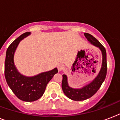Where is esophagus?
<instances>
[{"instance_id":"esophagus-1","label":"esophagus","mask_w":120,"mask_h":120,"mask_svg":"<svg viewBox=\"0 0 120 120\" xmlns=\"http://www.w3.org/2000/svg\"><path fill=\"white\" fill-rule=\"evenodd\" d=\"M64 64H59L57 66V69H58V70H59V71H63V69H64Z\"/></svg>"}]
</instances>
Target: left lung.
<instances>
[{
	"label": "left lung",
	"instance_id": "1",
	"mask_svg": "<svg viewBox=\"0 0 120 120\" xmlns=\"http://www.w3.org/2000/svg\"><path fill=\"white\" fill-rule=\"evenodd\" d=\"M84 34L90 43L96 47H99L100 49L101 50L102 56H103L102 66L100 73L98 76L96 77L95 79L90 83L79 89H74V88L69 87L68 85V82L67 76L65 75H63L62 89H63V92L68 98L74 101H82L93 96L98 91V90L100 89L101 84H103V82L106 78V73H107L106 52L105 48L92 35L88 33H84Z\"/></svg>",
	"mask_w": 120,
	"mask_h": 120
}]
</instances>
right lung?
<instances>
[{
    "mask_svg": "<svg viewBox=\"0 0 120 120\" xmlns=\"http://www.w3.org/2000/svg\"><path fill=\"white\" fill-rule=\"evenodd\" d=\"M30 32L22 34L9 45L6 51L5 61V78L7 84L17 97L27 102L34 101L43 95L48 82L58 72L57 68L42 73L32 77L21 75L14 63V56L17 47L21 40Z\"/></svg>",
    "mask_w": 120,
    "mask_h": 120,
    "instance_id": "obj_1",
    "label": "right lung"
}]
</instances>
